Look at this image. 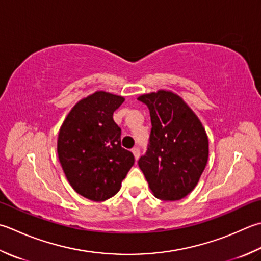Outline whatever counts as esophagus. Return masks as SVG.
<instances>
[{"label": "esophagus", "instance_id": "34e87169", "mask_svg": "<svg viewBox=\"0 0 261 261\" xmlns=\"http://www.w3.org/2000/svg\"><path fill=\"white\" fill-rule=\"evenodd\" d=\"M132 152H134L136 160H138V158H139V156H140V148L139 147L132 148Z\"/></svg>", "mask_w": 261, "mask_h": 261}]
</instances>
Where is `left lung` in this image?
I'll use <instances>...</instances> for the list:
<instances>
[{
    "mask_svg": "<svg viewBox=\"0 0 261 261\" xmlns=\"http://www.w3.org/2000/svg\"><path fill=\"white\" fill-rule=\"evenodd\" d=\"M150 113L147 151L138 165L151 192L165 201L190 193L208 161V138L201 122L177 95L160 90L140 96Z\"/></svg>",
    "mask_w": 261,
    "mask_h": 261,
    "instance_id": "left-lung-1",
    "label": "left lung"
}]
</instances>
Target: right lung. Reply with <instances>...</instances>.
I'll return each instance as SVG.
<instances>
[{
  "mask_svg": "<svg viewBox=\"0 0 261 261\" xmlns=\"http://www.w3.org/2000/svg\"><path fill=\"white\" fill-rule=\"evenodd\" d=\"M124 98L96 91L76 103L60 129L58 154L75 192L104 201L119 192L135 164V156L121 146V129L113 113Z\"/></svg>",
  "mask_w": 261,
  "mask_h": 261,
  "instance_id": "obj_1",
  "label": "right lung"
}]
</instances>
